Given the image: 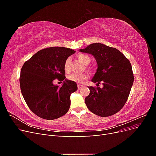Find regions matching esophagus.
<instances>
[{"label":"esophagus","instance_id":"esophagus-1","mask_svg":"<svg viewBox=\"0 0 156 156\" xmlns=\"http://www.w3.org/2000/svg\"><path fill=\"white\" fill-rule=\"evenodd\" d=\"M83 87V85H82V84H78V85H77L78 90H80V89H81Z\"/></svg>","mask_w":156,"mask_h":156}]
</instances>
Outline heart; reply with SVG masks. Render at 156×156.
Instances as JSON below:
<instances>
[{"instance_id": "b5f03b06", "label": "heart", "mask_w": 156, "mask_h": 156, "mask_svg": "<svg viewBox=\"0 0 156 156\" xmlns=\"http://www.w3.org/2000/svg\"><path fill=\"white\" fill-rule=\"evenodd\" d=\"M78 58L83 62L84 64L88 65L91 62V58L87 54H79L77 56ZM71 63V58L68 57L66 60H65V62L64 64V69L66 72H68L69 69V66ZM68 80L72 81L73 82L77 83L79 84H81L84 83L86 80L88 79V75L86 73H72L68 77Z\"/></svg>"}]
</instances>
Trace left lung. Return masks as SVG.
<instances>
[{"instance_id":"obj_1","label":"left lung","mask_w":156,"mask_h":156,"mask_svg":"<svg viewBox=\"0 0 156 156\" xmlns=\"http://www.w3.org/2000/svg\"><path fill=\"white\" fill-rule=\"evenodd\" d=\"M80 51L95 56L98 68L92 81L103 85L101 88L88 87L90 94L85 98L88 108L102 117L116 114L124 106L133 83L129 60L117 49L99 43Z\"/></svg>"}]
</instances>
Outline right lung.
<instances>
[{
  "label": "right lung",
  "mask_w": 156,
  "mask_h": 156,
  "mask_svg": "<svg viewBox=\"0 0 156 156\" xmlns=\"http://www.w3.org/2000/svg\"><path fill=\"white\" fill-rule=\"evenodd\" d=\"M75 53L62 47L41 49L24 63L20 83L23 98L36 115L45 120H55L66 113L70 106V95L77 90L76 83L66 79L64 64ZM64 80L58 87L52 81Z\"/></svg>",
  "instance_id": "right-lung-1"
}]
</instances>
